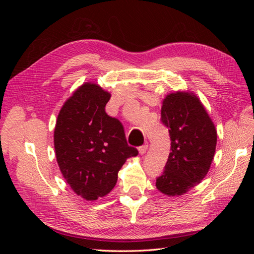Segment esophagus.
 <instances>
[{
    "instance_id": "esophagus-1",
    "label": "esophagus",
    "mask_w": 254,
    "mask_h": 254,
    "mask_svg": "<svg viewBox=\"0 0 254 254\" xmlns=\"http://www.w3.org/2000/svg\"><path fill=\"white\" fill-rule=\"evenodd\" d=\"M147 149H148V144L146 143V144L142 145L141 147H139V152L141 153V155H144V153H146V151H147Z\"/></svg>"
}]
</instances>
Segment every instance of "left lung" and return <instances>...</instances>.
Here are the masks:
<instances>
[{
  "label": "left lung",
  "instance_id": "8db88e82",
  "mask_svg": "<svg viewBox=\"0 0 254 254\" xmlns=\"http://www.w3.org/2000/svg\"><path fill=\"white\" fill-rule=\"evenodd\" d=\"M161 122L168 128L171 152L157 189L167 196H181L200 183L210 170L217 131L203 105L194 93L166 95Z\"/></svg>",
  "mask_w": 254,
  "mask_h": 254
}]
</instances>
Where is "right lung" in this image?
Listing matches in <instances>:
<instances>
[{"instance_id":"obj_1","label":"right lung","mask_w":254,"mask_h":254,"mask_svg":"<svg viewBox=\"0 0 254 254\" xmlns=\"http://www.w3.org/2000/svg\"><path fill=\"white\" fill-rule=\"evenodd\" d=\"M110 97L96 83L81 84L64 104L54 130L60 172L88 201L110 193L121 167L139 153L127 144L122 123L106 113Z\"/></svg>"}]
</instances>
